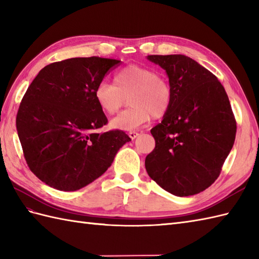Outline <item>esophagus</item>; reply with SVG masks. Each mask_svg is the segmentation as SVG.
Listing matches in <instances>:
<instances>
[{"label":"esophagus","instance_id":"obj_1","mask_svg":"<svg viewBox=\"0 0 259 259\" xmlns=\"http://www.w3.org/2000/svg\"><path fill=\"white\" fill-rule=\"evenodd\" d=\"M140 134L139 133H137V132H134V131H132V132H130V133H128V136L131 137V139L132 140H135L136 139V137L137 136H139Z\"/></svg>","mask_w":259,"mask_h":259}]
</instances>
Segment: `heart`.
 I'll return each mask as SVG.
<instances>
[{
	"label": "heart",
	"mask_w": 259,
	"mask_h": 259,
	"mask_svg": "<svg viewBox=\"0 0 259 259\" xmlns=\"http://www.w3.org/2000/svg\"><path fill=\"white\" fill-rule=\"evenodd\" d=\"M94 96L101 110L110 115L117 113L128 97L131 106L112 120L113 127L122 131L139 128L151 116L163 117L173 100L167 79L152 68L135 64L115 73L113 84L101 82L96 86Z\"/></svg>",
	"instance_id": "heart-1"
}]
</instances>
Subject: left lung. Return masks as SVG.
Returning a JSON list of instances; mask_svg holds the SVG:
<instances>
[{
    "label": "left lung",
    "mask_w": 259,
    "mask_h": 259,
    "mask_svg": "<svg viewBox=\"0 0 259 259\" xmlns=\"http://www.w3.org/2000/svg\"><path fill=\"white\" fill-rule=\"evenodd\" d=\"M167 73L173 100L151 130L155 148L145 158L147 174L165 191L191 196L220 176L234 145L236 119L224 86L185 55H148Z\"/></svg>",
    "instance_id": "obj_1"
}]
</instances>
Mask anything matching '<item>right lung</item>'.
<instances>
[{"label":"right lung","instance_id":"add662e5","mask_svg":"<svg viewBox=\"0 0 259 259\" xmlns=\"http://www.w3.org/2000/svg\"><path fill=\"white\" fill-rule=\"evenodd\" d=\"M120 61L74 57L43 67L28 86L16 115V130L28 168L47 185L74 192L112 165L130 136L107 124L94 91Z\"/></svg>","mask_w":259,"mask_h":259}]
</instances>
